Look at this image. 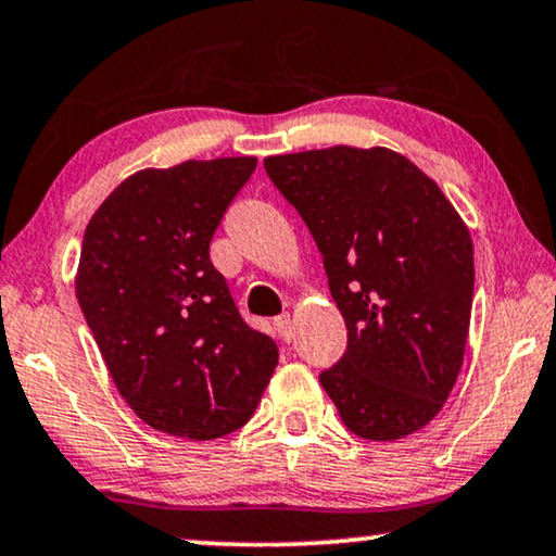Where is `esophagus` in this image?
<instances>
[{
  "label": "esophagus",
  "instance_id": "esophagus-1",
  "mask_svg": "<svg viewBox=\"0 0 556 556\" xmlns=\"http://www.w3.org/2000/svg\"><path fill=\"white\" fill-rule=\"evenodd\" d=\"M274 330H277L279 340H285V343H290V338H292V315H290V313L279 315L277 320H274Z\"/></svg>",
  "mask_w": 556,
  "mask_h": 556
}]
</instances>
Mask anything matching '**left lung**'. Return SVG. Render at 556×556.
Returning <instances> with one entry per match:
<instances>
[{"instance_id": "obj_1", "label": "left lung", "mask_w": 556, "mask_h": 556, "mask_svg": "<svg viewBox=\"0 0 556 556\" xmlns=\"http://www.w3.org/2000/svg\"><path fill=\"white\" fill-rule=\"evenodd\" d=\"M266 173L323 254L348 351L320 374L353 434L394 442L438 417L463 368L472 239L432 177L389 147L271 154Z\"/></svg>"}]
</instances>
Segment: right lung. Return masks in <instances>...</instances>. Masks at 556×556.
Wrapping results in <instances>:
<instances>
[{"label":"right lung","mask_w":556,"mask_h":556,"mask_svg":"<svg viewBox=\"0 0 556 556\" xmlns=\"http://www.w3.org/2000/svg\"><path fill=\"white\" fill-rule=\"evenodd\" d=\"M254 169L256 157L139 169L86 226L80 309L124 402L173 438L241 429L277 368V345L241 320L208 254Z\"/></svg>","instance_id":"right-lung-1"}]
</instances>
